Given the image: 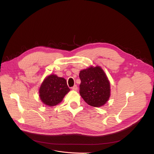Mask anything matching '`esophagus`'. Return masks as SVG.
Returning a JSON list of instances; mask_svg holds the SVG:
<instances>
[{"label":"esophagus","instance_id":"esophagus-1","mask_svg":"<svg viewBox=\"0 0 154 154\" xmlns=\"http://www.w3.org/2000/svg\"><path fill=\"white\" fill-rule=\"evenodd\" d=\"M72 90H74V91H77L78 90V88H77V85H74L72 88Z\"/></svg>","mask_w":154,"mask_h":154}]
</instances>
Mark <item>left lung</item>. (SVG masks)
I'll use <instances>...</instances> for the list:
<instances>
[{
	"label": "left lung",
	"instance_id": "8db88e82",
	"mask_svg": "<svg viewBox=\"0 0 154 154\" xmlns=\"http://www.w3.org/2000/svg\"><path fill=\"white\" fill-rule=\"evenodd\" d=\"M81 80L80 94L88 105L100 107L104 105L110 96V83L99 66H91L80 71Z\"/></svg>",
	"mask_w": 154,
	"mask_h": 154
}]
</instances>
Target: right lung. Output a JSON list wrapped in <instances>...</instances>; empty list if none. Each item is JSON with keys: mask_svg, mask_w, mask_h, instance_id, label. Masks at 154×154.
I'll list each match as a JSON object with an SVG mask.
<instances>
[{"mask_svg": "<svg viewBox=\"0 0 154 154\" xmlns=\"http://www.w3.org/2000/svg\"><path fill=\"white\" fill-rule=\"evenodd\" d=\"M69 91L66 79L55 74H51L42 82L39 89V96L44 104L53 106L60 103Z\"/></svg>", "mask_w": 154, "mask_h": 154, "instance_id": "1", "label": "right lung"}]
</instances>
